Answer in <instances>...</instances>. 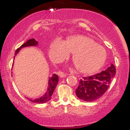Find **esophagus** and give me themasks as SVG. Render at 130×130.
Here are the masks:
<instances>
[{
	"label": "esophagus",
	"instance_id": "34e87169",
	"mask_svg": "<svg viewBox=\"0 0 130 130\" xmlns=\"http://www.w3.org/2000/svg\"><path fill=\"white\" fill-rule=\"evenodd\" d=\"M57 74L59 75V77H61V78H63V77H65L66 76V74L62 72V71H59V72L57 73Z\"/></svg>",
	"mask_w": 130,
	"mask_h": 130
}]
</instances>
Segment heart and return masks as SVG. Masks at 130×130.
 <instances>
[{
	"instance_id": "heart-1",
	"label": "heart",
	"mask_w": 130,
	"mask_h": 130,
	"mask_svg": "<svg viewBox=\"0 0 130 130\" xmlns=\"http://www.w3.org/2000/svg\"><path fill=\"white\" fill-rule=\"evenodd\" d=\"M70 53L73 54V61L82 73L98 71L106 60L105 49L86 36L70 37L65 41L60 38H56L51 43L50 55L56 62L68 57Z\"/></svg>"
}]
</instances>
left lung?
<instances>
[{
    "instance_id": "8db88e82",
    "label": "left lung",
    "mask_w": 130,
    "mask_h": 130,
    "mask_svg": "<svg viewBox=\"0 0 130 130\" xmlns=\"http://www.w3.org/2000/svg\"><path fill=\"white\" fill-rule=\"evenodd\" d=\"M116 74L113 64L104 71L92 76L83 77L76 90V96L82 100L90 102L100 98L108 90L112 79Z\"/></svg>"
}]
</instances>
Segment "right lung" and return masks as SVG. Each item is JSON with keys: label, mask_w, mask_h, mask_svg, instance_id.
Masks as SVG:
<instances>
[{"label": "right lung", "mask_w": 130, "mask_h": 130, "mask_svg": "<svg viewBox=\"0 0 130 130\" xmlns=\"http://www.w3.org/2000/svg\"><path fill=\"white\" fill-rule=\"evenodd\" d=\"M38 41H37L36 40L34 39V38H32V39L27 40V41H26L24 44H23L20 47H19V48L16 51L15 56L22 47H27V46H36L38 45ZM15 56H14V58L15 57ZM13 63H14V62H13ZM58 81H59V77H58V76L56 74H53V75L49 78L48 87H47V90H46V92L45 93L43 94L41 97L36 98V99H32V98H27L29 101H32L33 103H36L41 104L47 102V101L51 99L52 95H53L55 89H56L57 85L58 84Z\"/></svg>", "instance_id": "1"}]
</instances>
